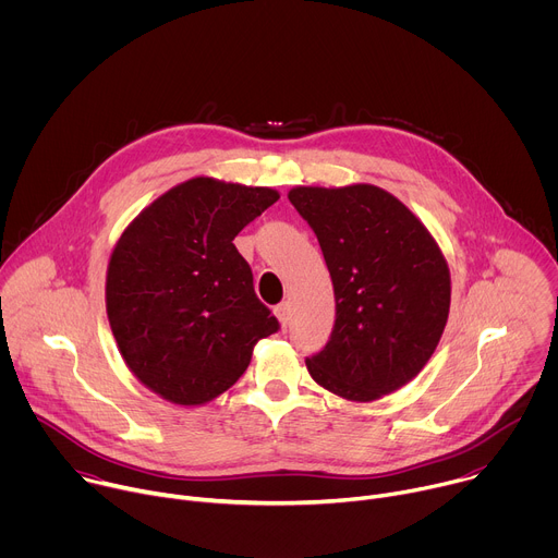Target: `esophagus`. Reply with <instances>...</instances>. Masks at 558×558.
Here are the masks:
<instances>
[{
    "label": "esophagus",
    "mask_w": 558,
    "mask_h": 558,
    "mask_svg": "<svg viewBox=\"0 0 558 558\" xmlns=\"http://www.w3.org/2000/svg\"><path fill=\"white\" fill-rule=\"evenodd\" d=\"M276 315H278V320H280V325H282V329H287L289 317H291V306H289V302H280V304L276 306Z\"/></svg>",
    "instance_id": "1"
}]
</instances>
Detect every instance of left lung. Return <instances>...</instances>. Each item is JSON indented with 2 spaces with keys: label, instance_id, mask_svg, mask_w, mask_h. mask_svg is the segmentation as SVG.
Segmentation results:
<instances>
[{
  "label": "left lung",
  "instance_id": "left-lung-1",
  "mask_svg": "<svg viewBox=\"0 0 558 558\" xmlns=\"http://www.w3.org/2000/svg\"><path fill=\"white\" fill-rule=\"evenodd\" d=\"M289 201L315 231L336 293L331 338L306 357L311 377L351 402L402 388L435 353L450 311L435 238L375 185L293 187Z\"/></svg>",
  "mask_w": 558,
  "mask_h": 558
}]
</instances>
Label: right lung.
<instances>
[{"label":"right lung","mask_w":558,"mask_h":558,"mask_svg":"<svg viewBox=\"0 0 558 558\" xmlns=\"http://www.w3.org/2000/svg\"><path fill=\"white\" fill-rule=\"evenodd\" d=\"M280 194L209 177L145 207L110 256L106 308L117 347L163 400L201 407L241 377L258 340L280 329L233 238Z\"/></svg>","instance_id":"add662e5"}]
</instances>
